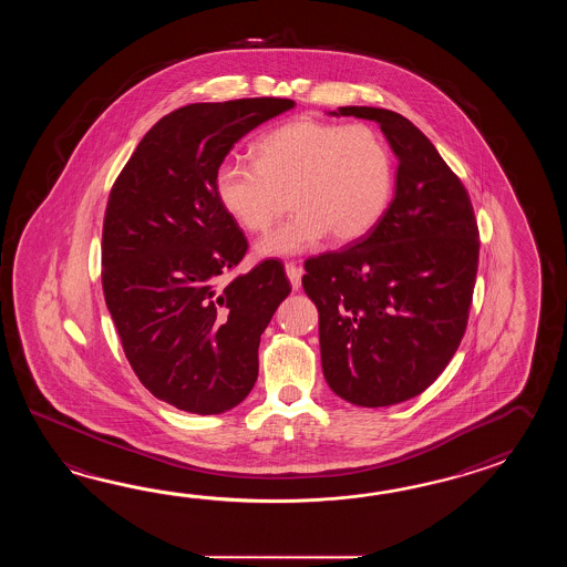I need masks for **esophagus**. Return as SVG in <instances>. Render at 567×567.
I'll use <instances>...</instances> for the list:
<instances>
[{
  "label": "esophagus",
  "instance_id": "esophagus-1",
  "mask_svg": "<svg viewBox=\"0 0 567 567\" xmlns=\"http://www.w3.org/2000/svg\"><path fill=\"white\" fill-rule=\"evenodd\" d=\"M286 276H288L291 288L298 291V289L301 288V276H303V269H301L300 266H296V264H286Z\"/></svg>",
  "mask_w": 567,
  "mask_h": 567
}]
</instances>
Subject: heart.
I'll list each match as a JSON object with an SVG mask.
<instances>
[{
    "label": "heart",
    "instance_id": "1",
    "mask_svg": "<svg viewBox=\"0 0 567 567\" xmlns=\"http://www.w3.org/2000/svg\"><path fill=\"white\" fill-rule=\"evenodd\" d=\"M393 159L367 125L288 121L255 144V162L225 159L215 174L218 205L239 227L267 230L286 210L296 215L255 245L264 259L291 257L332 241H359L385 215Z\"/></svg>",
    "mask_w": 567,
    "mask_h": 567
}]
</instances>
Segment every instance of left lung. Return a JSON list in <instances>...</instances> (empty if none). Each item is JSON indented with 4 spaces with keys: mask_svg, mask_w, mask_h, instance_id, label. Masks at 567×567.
I'll use <instances>...</instances> for the list:
<instances>
[{
    "mask_svg": "<svg viewBox=\"0 0 567 567\" xmlns=\"http://www.w3.org/2000/svg\"><path fill=\"white\" fill-rule=\"evenodd\" d=\"M328 115L379 123L398 156L395 194L359 241L306 261L303 291L318 308L328 386L361 408L420 395L464 337L478 269L471 198L410 120L379 107Z\"/></svg>",
    "mask_w": 567,
    "mask_h": 567,
    "instance_id": "8db88e82",
    "label": "left lung"
}]
</instances>
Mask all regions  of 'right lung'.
I'll list each match as a JSON object with an SVG mask.
<instances>
[{
	"label": "right lung",
	"mask_w": 567,
	"mask_h": 567,
	"mask_svg": "<svg viewBox=\"0 0 567 567\" xmlns=\"http://www.w3.org/2000/svg\"><path fill=\"white\" fill-rule=\"evenodd\" d=\"M293 107L261 96L176 109L145 133L109 194V313L137 379L176 410L225 413L257 381L259 340L291 286L276 259L220 279L247 239L218 205L215 174L243 135Z\"/></svg>",
	"instance_id": "1"
}]
</instances>
